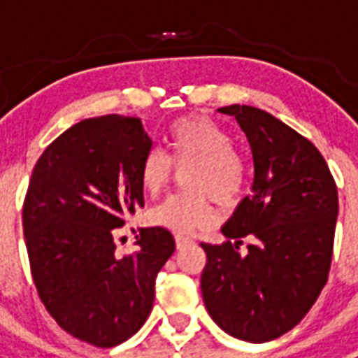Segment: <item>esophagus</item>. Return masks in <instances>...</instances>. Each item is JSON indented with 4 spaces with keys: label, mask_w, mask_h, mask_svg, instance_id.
Instances as JSON below:
<instances>
[{
    "label": "esophagus",
    "mask_w": 358,
    "mask_h": 358,
    "mask_svg": "<svg viewBox=\"0 0 358 358\" xmlns=\"http://www.w3.org/2000/svg\"><path fill=\"white\" fill-rule=\"evenodd\" d=\"M174 241H176V249H184L185 245L191 243V238H187V236H182V234H176L174 236Z\"/></svg>",
    "instance_id": "obj_1"
}]
</instances>
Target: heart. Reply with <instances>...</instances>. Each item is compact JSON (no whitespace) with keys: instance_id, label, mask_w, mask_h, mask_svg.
Instances as JSON below:
<instances>
[{"instance_id":"b5f03b06","label":"heart","mask_w":358,"mask_h":358,"mask_svg":"<svg viewBox=\"0 0 358 358\" xmlns=\"http://www.w3.org/2000/svg\"><path fill=\"white\" fill-rule=\"evenodd\" d=\"M169 156L150 148L141 162V185L157 196L173 178V165L184 169L185 193L169 196L150 210L154 224L189 234L215 219L213 198L221 206H232L249 187V162L234 148L229 129L204 115H189L169 128Z\"/></svg>"}]
</instances>
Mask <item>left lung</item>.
I'll return each instance as SVG.
<instances>
[{
	"label": "left lung",
	"instance_id": "left-lung-1",
	"mask_svg": "<svg viewBox=\"0 0 358 358\" xmlns=\"http://www.w3.org/2000/svg\"><path fill=\"white\" fill-rule=\"evenodd\" d=\"M219 111L247 135L255 178L223 227L227 241L201 243L202 297L224 333L262 344L292 331L327 284L338 191L320 150L288 124L239 103ZM247 235L253 243L241 255Z\"/></svg>",
	"mask_w": 358,
	"mask_h": 358
}]
</instances>
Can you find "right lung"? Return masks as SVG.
<instances>
[{
    "label": "right lung",
    "mask_w": 358,
    "mask_h": 358,
    "mask_svg": "<svg viewBox=\"0 0 358 358\" xmlns=\"http://www.w3.org/2000/svg\"><path fill=\"white\" fill-rule=\"evenodd\" d=\"M152 139L137 117L85 119L42 152L24 199V236L38 297L74 338L113 348L154 305L156 277L174 252L163 227L139 229L119 256L115 236L145 206L141 162Z\"/></svg>",
    "instance_id": "1"
}]
</instances>
